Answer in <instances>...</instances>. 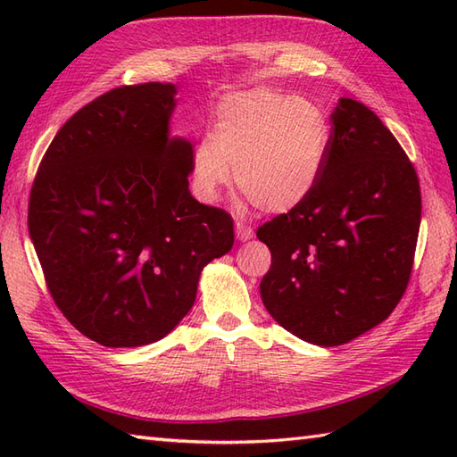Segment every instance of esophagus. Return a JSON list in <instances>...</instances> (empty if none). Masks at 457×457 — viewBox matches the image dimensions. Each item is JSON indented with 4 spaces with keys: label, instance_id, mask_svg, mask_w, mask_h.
<instances>
[{
    "label": "esophagus",
    "instance_id": "obj_1",
    "mask_svg": "<svg viewBox=\"0 0 457 457\" xmlns=\"http://www.w3.org/2000/svg\"><path fill=\"white\" fill-rule=\"evenodd\" d=\"M236 237L239 241H249L251 237H253V229H251L249 226H245V223L236 221Z\"/></svg>",
    "mask_w": 457,
    "mask_h": 457
}]
</instances>
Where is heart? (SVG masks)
<instances>
[{
  "label": "heart",
  "mask_w": 457,
  "mask_h": 457,
  "mask_svg": "<svg viewBox=\"0 0 457 457\" xmlns=\"http://www.w3.org/2000/svg\"><path fill=\"white\" fill-rule=\"evenodd\" d=\"M332 131L322 108L275 88L226 94L212 112V131L190 153L192 188L204 202L236 184L255 208L287 213L316 190Z\"/></svg>",
  "instance_id": "1"
}]
</instances>
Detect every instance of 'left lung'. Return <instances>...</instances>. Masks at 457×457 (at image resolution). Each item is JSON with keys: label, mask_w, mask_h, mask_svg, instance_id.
I'll list each match as a JSON object with an SVG mask.
<instances>
[{"label": "left lung", "mask_w": 457, "mask_h": 457, "mask_svg": "<svg viewBox=\"0 0 457 457\" xmlns=\"http://www.w3.org/2000/svg\"><path fill=\"white\" fill-rule=\"evenodd\" d=\"M316 190L257 229L273 263L261 280L267 312L308 344L334 347L381 324L409 285L420 229V184L383 121L337 102Z\"/></svg>", "instance_id": "8db88e82"}]
</instances>
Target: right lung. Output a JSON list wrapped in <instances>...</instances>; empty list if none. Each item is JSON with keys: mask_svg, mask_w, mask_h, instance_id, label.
Returning <instances> with one entry per match:
<instances>
[{"mask_svg": "<svg viewBox=\"0 0 457 457\" xmlns=\"http://www.w3.org/2000/svg\"><path fill=\"white\" fill-rule=\"evenodd\" d=\"M177 86L105 92L48 145L29 198V236L56 306L105 347L172 332L202 269L234 245V220L188 190L192 145L170 137Z\"/></svg>", "mask_w": 457, "mask_h": 457, "instance_id": "obj_1", "label": "right lung"}]
</instances>
